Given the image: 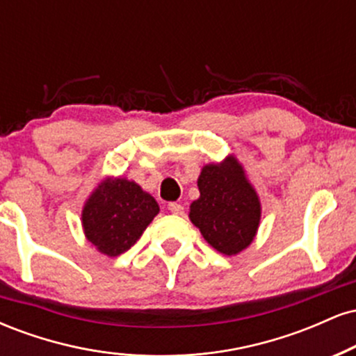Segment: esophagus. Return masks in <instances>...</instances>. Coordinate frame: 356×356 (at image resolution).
I'll list each match as a JSON object with an SVG mask.
<instances>
[{
    "mask_svg": "<svg viewBox=\"0 0 356 356\" xmlns=\"http://www.w3.org/2000/svg\"><path fill=\"white\" fill-rule=\"evenodd\" d=\"M169 211L172 212V214H177V216H182L184 214V206L179 202H170L169 204Z\"/></svg>",
    "mask_w": 356,
    "mask_h": 356,
    "instance_id": "esophagus-1",
    "label": "esophagus"
}]
</instances>
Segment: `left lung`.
<instances>
[{
    "instance_id": "1",
    "label": "left lung",
    "mask_w": 356,
    "mask_h": 356,
    "mask_svg": "<svg viewBox=\"0 0 356 356\" xmlns=\"http://www.w3.org/2000/svg\"><path fill=\"white\" fill-rule=\"evenodd\" d=\"M201 195L191 204L189 219L216 251L234 256L254 239L261 202L238 159L202 167L197 179Z\"/></svg>"
}]
</instances>
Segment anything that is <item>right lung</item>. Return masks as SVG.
Listing matches in <instances>:
<instances>
[{
	"label": "right lung",
	"mask_w": 356,
	"mask_h": 356,
	"mask_svg": "<svg viewBox=\"0 0 356 356\" xmlns=\"http://www.w3.org/2000/svg\"><path fill=\"white\" fill-rule=\"evenodd\" d=\"M157 214V201L138 184L107 177L85 202L81 226L85 238L102 254L115 257L137 243Z\"/></svg>",
	"instance_id": "1"
}]
</instances>
